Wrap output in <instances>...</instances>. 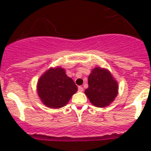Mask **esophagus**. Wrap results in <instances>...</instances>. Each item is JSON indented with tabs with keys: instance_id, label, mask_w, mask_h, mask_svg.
<instances>
[{
	"instance_id": "1",
	"label": "esophagus",
	"mask_w": 151,
	"mask_h": 151,
	"mask_svg": "<svg viewBox=\"0 0 151 151\" xmlns=\"http://www.w3.org/2000/svg\"><path fill=\"white\" fill-rule=\"evenodd\" d=\"M83 88L81 87V86H79V87H78V91H79V92H83Z\"/></svg>"
}]
</instances>
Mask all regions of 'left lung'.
Listing matches in <instances>:
<instances>
[{
	"label": "left lung",
	"mask_w": 151,
	"mask_h": 151,
	"mask_svg": "<svg viewBox=\"0 0 151 151\" xmlns=\"http://www.w3.org/2000/svg\"><path fill=\"white\" fill-rule=\"evenodd\" d=\"M88 88L85 93L92 105L106 107L118 94V84L107 69L95 67L88 76Z\"/></svg>",
	"instance_id": "obj_1"
}]
</instances>
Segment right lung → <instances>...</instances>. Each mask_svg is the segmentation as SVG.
I'll use <instances>...</instances> for the list:
<instances>
[{"label":"right lung","mask_w":151,"mask_h":151,"mask_svg":"<svg viewBox=\"0 0 151 151\" xmlns=\"http://www.w3.org/2000/svg\"><path fill=\"white\" fill-rule=\"evenodd\" d=\"M78 87L66 70L60 66L51 67L40 77L37 92L43 104L50 108L59 109L66 106Z\"/></svg>","instance_id":"add662e5"}]
</instances>
